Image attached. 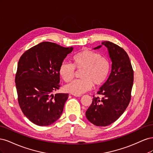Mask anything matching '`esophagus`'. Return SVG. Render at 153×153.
Instances as JSON below:
<instances>
[{"label":"esophagus","mask_w":153,"mask_h":153,"mask_svg":"<svg viewBox=\"0 0 153 153\" xmlns=\"http://www.w3.org/2000/svg\"><path fill=\"white\" fill-rule=\"evenodd\" d=\"M74 96H76V97H80L82 95H77V94H73Z\"/></svg>","instance_id":"esophagus-1"}]
</instances>
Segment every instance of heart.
Wrapping results in <instances>:
<instances>
[{"instance_id":"1","label":"heart","mask_w":153,"mask_h":153,"mask_svg":"<svg viewBox=\"0 0 153 153\" xmlns=\"http://www.w3.org/2000/svg\"><path fill=\"white\" fill-rule=\"evenodd\" d=\"M73 64L63 62L59 68V74L65 82L71 81L75 76V68L81 73V80H74L64 87L73 94L80 95L91 89L92 85L100 86L107 79L110 64L107 59L94 51L84 50L73 57Z\"/></svg>"}]
</instances>
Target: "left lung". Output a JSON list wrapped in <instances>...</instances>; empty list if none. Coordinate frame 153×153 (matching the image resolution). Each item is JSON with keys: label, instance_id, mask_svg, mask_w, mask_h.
Segmentation results:
<instances>
[{"label": "left lung", "instance_id": "left-lung-1", "mask_svg": "<svg viewBox=\"0 0 153 153\" xmlns=\"http://www.w3.org/2000/svg\"><path fill=\"white\" fill-rule=\"evenodd\" d=\"M104 45L112 61V69L107 80L93 96L91 105L85 112L87 119L97 126H106L115 122L124 113L131 99L133 84V70L127 53L118 45L103 41L97 50Z\"/></svg>", "mask_w": 153, "mask_h": 153}]
</instances>
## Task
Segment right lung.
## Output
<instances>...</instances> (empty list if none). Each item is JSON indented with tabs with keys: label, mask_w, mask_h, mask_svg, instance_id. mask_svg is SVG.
Returning a JSON list of instances; mask_svg holds the SVG:
<instances>
[{
	"label": "right lung",
	"mask_w": 153,
	"mask_h": 153,
	"mask_svg": "<svg viewBox=\"0 0 153 153\" xmlns=\"http://www.w3.org/2000/svg\"><path fill=\"white\" fill-rule=\"evenodd\" d=\"M73 49L45 41L26 51L18 61V103L27 118L38 126L53 124L63 112L68 94L52 93L60 87V66Z\"/></svg>",
	"instance_id": "right-lung-1"
}]
</instances>
